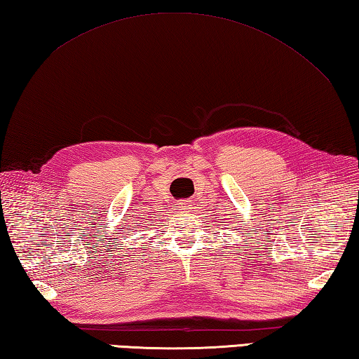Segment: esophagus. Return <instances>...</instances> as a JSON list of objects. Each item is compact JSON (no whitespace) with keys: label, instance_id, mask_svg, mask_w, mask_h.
I'll use <instances>...</instances> for the list:
<instances>
[{"label":"esophagus","instance_id":"34e87169","mask_svg":"<svg viewBox=\"0 0 359 359\" xmlns=\"http://www.w3.org/2000/svg\"><path fill=\"white\" fill-rule=\"evenodd\" d=\"M178 206H180L181 210H187V208H189V203H187L186 200H180V202H178Z\"/></svg>","mask_w":359,"mask_h":359}]
</instances>
